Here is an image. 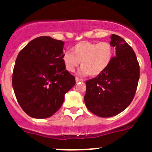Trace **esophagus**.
<instances>
[{"mask_svg":"<svg viewBox=\"0 0 152 152\" xmlns=\"http://www.w3.org/2000/svg\"><path fill=\"white\" fill-rule=\"evenodd\" d=\"M75 80H76V83H79V82H84V80H83V79L78 78V77H76V78H75Z\"/></svg>","mask_w":152,"mask_h":152,"instance_id":"34e87169","label":"esophagus"}]
</instances>
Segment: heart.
Returning <instances> with one entry per match:
<instances>
[{
  "label": "heart",
  "mask_w": 152,
  "mask_h": 152,
  "mask_svg": "<svg viewBox=\"0 0 152 152\" xmlns=\"http://www.w3.org/2000/svg\"><path fill=\"white\" fill-rule=\"evenodd\" d=\"M72 52H65L62 55L65 69L73 72L80 62V75L88 74L91 77L103 73L114 56L113 46L108 42L80 41L72 47Z\"/></svg>",
  "instance_id": "heart-1"
}]
</instances>
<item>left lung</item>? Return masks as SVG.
<instances>
[{
  "label": "left lung",
  "mask_w": 152,
  "mask_h": 152,
  "mask_svg": "<svg viewBox=\"0 0 152 152\" xmlns=\"http://www.w3.org/2000/svg\"><path fill=\"white\" fill-rule=\"evenodd\" d=\"M110 39L116 56L103 73L86 83V107L100 117H112L127 108L133 100L140 75L132 47L117 35L113 34Z\"/></svg>",
  "instance_id": "left-lung-1"
}]
</instances>
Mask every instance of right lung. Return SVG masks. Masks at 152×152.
<instances>
[{
    "label": "right lung",
    "instance_id": "right-lung-1",
    "mask_svg": "<svg viewBox=\"0 0 152 152\" xmlns=\"http://www.w3.org/2000/svg\"><path fill=\"white\" fill-rule=\"evenodd\" d=\"M64 42L49 36L30 41L19 52L12 85L16 98L27 115L35 119L52 116L62 105L75 77L62 61Z\"/></svg>",
    "mask_w": 152,
    "mask_h": 152
}]
</instances>
